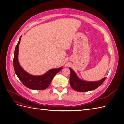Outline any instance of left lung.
<instances>
[{
	"label": "left lung",
	"instance_id": "left-lung-1",
	"mask_svg": "<svg viewBox=\"0 0 124 124\" xmlns=\"http://www.w3.org/2000/svg\"><path fill=\"white\" fill-rule=\"evenodd\" d=\"M69 69L70 70L69 78L70 86L74 91L77 92H84L94 90L102 84L106 78V77H104L102 79L98 81L89 82L84 81L80 79L71 68H69Z\"/></svg>",
	"mask_w": 124,
	"mask_h": 124
}]
</instances>
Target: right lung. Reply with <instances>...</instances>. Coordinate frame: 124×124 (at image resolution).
<instances>
[{
    "mask_svg": "<svg viewBox=\"0 0 124 124\" xmlns=\"http://www.w3.org/2000/svg\"><path fill=\"white\" fill-rule=\"evenodd\" d=\"M20 37L18 42L15 48L13 57V67L17 77L24 86L34 90H44L47 88L55 75L61 70L62 67L56 69H51L41 76H33L26 72L20 66L18 60V47L21 41Z\"/></svg>",
    "mask_w": 124,
    "mask_h": 124,
    "instance_id": "right-lung-1",
    "label": "right lung"
}]
</instances>
